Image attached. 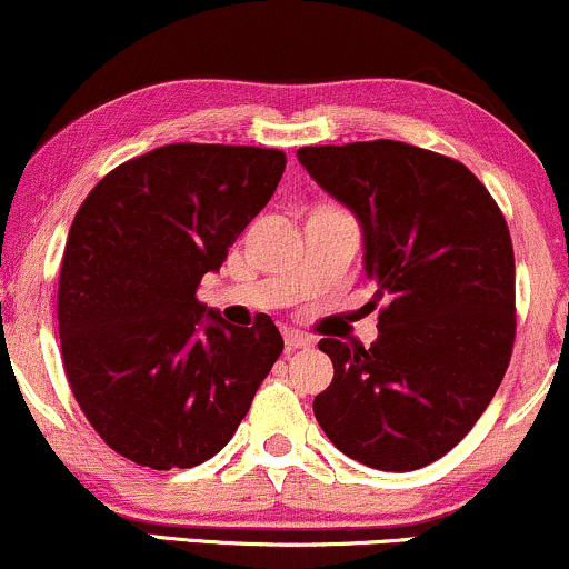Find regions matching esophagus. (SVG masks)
<instances>
[{
	"label": "esophagus",
	"mask_w": 569,
	"mask_h": 569,
	"mask_svg": "<svg viewBox=\"0 0 569 569\" xmlns=\"http://www.w3.org/2000/svg\"><path fill=\"white\" fill-rule=\"evenodd\" d=\"M286 348H289V350L312 348V339L302 335V331H286Z\"/></svg>",
	"instance_id": "esophagus-1"
}]
</instances>
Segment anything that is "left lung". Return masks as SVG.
<instances>
[{"label": "left lung", "mask_w": 569, "mask_h": 569, "mask_svg": "<svg viewBox=\"0 0 569 569\" xmlns=\"http://www.w3.org/2000/svg\"><path fill=\"white\" fill-rule=\"evenodd\" d=\"M297 158L361 221L363 270L388 299L371 348L318 342L335 380L312 401L316 420L352 460L415 471L462 441L511 361L506 217L460 160L403 141L302 147Z\"/></svg>", "instance_id": "8db88e82"}]
</instances>
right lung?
<instances>
[{
    "label": "right lung",
    "instance_id": "right-lung-1",
    "mask_svg": "<svg viewBox=\"0 0 569 569\" xmlns=\"http://www.w3.org/2000/svg\"><path fill=\"white\" fill-rule=\"evenodd\" d=\"M283 171L280 149L168 143L103 176L71 221L63 371L96 433L136 466L217 455L283 352L270 316L230 326L198 299Z\"/></svg>",
    "mask_w": 569,
    "mask_h": 569
}]
</instances>
